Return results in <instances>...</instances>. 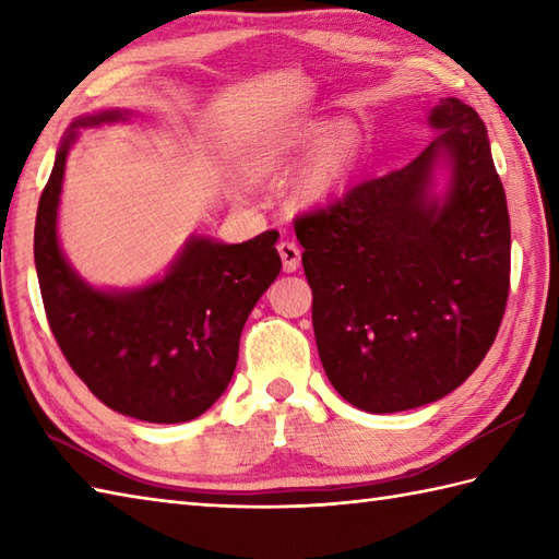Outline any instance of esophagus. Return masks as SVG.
<instances>
[{"mask_svg":"<svg viewBox=\"0 0 559 559\" xmlns=\"http://www.w3.org/2000/svg\"><path fill=\"white\" fill-rule=\"evenodd\" d=\"M278 254H281V261H283V271H286V273L298 271V266H300L298 245L290 242V240H281L278 242Z\"/></svg>","mask_w":559,"mask_h":559,"instance_id":"obj_1","label":"esophagus"}]
</instances>
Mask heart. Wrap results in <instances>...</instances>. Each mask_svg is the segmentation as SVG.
I'll use <instances>...</instances> for the list:
<instances>
[{"label": "heart", "instance_id": "1", "mask_svg": "<svg viewBox=\"0 0 559 559\" xmlns=\"http://www.w3.org/2000/svg\"><path fill=\"white\" fill-rule=\"evenodd\" d=\"M360 151V129L350 120H310L259 144L249 156V170L273 177L305 160L290 197L298 206L314 209L329 204L348 187Z\"/></svg>", "mask_w": 559, "mask_h": 559}]
</instances>
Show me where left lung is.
<instances>
[{
	"label": "left lung",
	"instance_id": "1",
	"mask_svg": "<svg viewBox=\"0 0 559 559\" xmlns=\"http://www.w3.org/2000/svg\"><path fill=\"white\" fill-rule=\"evenodd\" d=\"M427 122L437 139L406 168L295 221L319 358L367 413L418 408L466 382L509 295L512 235L488 129L459 98Z\"/></svg>",
	"mask_w": 559,
	"mask_h": 559
}]
</instances>
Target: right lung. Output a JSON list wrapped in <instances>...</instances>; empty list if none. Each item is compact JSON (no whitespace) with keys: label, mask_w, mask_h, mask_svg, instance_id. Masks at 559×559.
Listing matches in <instances>:
<instances>
[{"label":"right lung","mask_w":559,"mask_h":559,"mask_svg":"<svg viewBox=\"0 0 559 559\" xmlns=\"http://www.w3.org/2000/svg\"><path fill=\"white\" fill-rule=\"evenodd\" d=\"M129 117L110 108L71 122L35 216V271L52 334L93 396L136 420L187 423L230 384L242 326L281 271L278 233L240 245L192 235L163 278L129 290L91 286L57 237L67 156L79 129Z\"/></svg>","instance_id":"1"}]
</instances>
